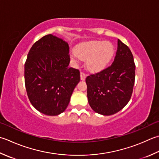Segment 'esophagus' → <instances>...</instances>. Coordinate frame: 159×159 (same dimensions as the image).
Returning a JSON list of instances; mask_svg holds the SVG:
<instances>
[{"label":"esophagus","mask_w":159,"mask_h":159,"mask_svg":"<svg viewBox=\"0 0 159 159\" xmlns=\"http://www.w3.org/2000/svg\"><path fill=\"white\" fill-rule=\"evenodd\" d=\"M85 78H86V74L85 72H83V71H81V72H80V79L82 80H84L85 79Z\"/></svg>","instance_id":"obj_1"}]
</instances>
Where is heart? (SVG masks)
I'll list each match as a JSON object with an SVG mask.
<instances>
[{"label":"heart","mask_w":159,"mask_h":159,"mask_svg":"<svg viewBox=\"0 0 159 159\" xmlns=\"http://www.w3.org/2000/svg\"><path fill=\"white\" fill-rule=\"evenodd\" d=\"M114 46L110 43L92 41L84 43L71 54V58L76 61L88 59L87 66L92 71H100L106 66L114 54Z\"/></svg>","instance_id":"obj_1"}]
</instances>
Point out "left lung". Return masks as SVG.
Instances as JSON below:
<instances>
[{"mask_svg":"<svg viewBox=\"0 0 159 159\" xmlns=\"http://www.w3.org/2000/svg\"><path fill=\"white\" fill-rule=\"evenodd\" d=\"M135 67L129 48L118 39L113 63L85 79L89 104L95 112L110 116L125 106L133 92Z\"/></svg>","mask_w":159,"mask_h":159,"instance_id":"8db88e82","label":"left lung"}]
</instances>
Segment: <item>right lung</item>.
<instances>
[{"mask_svg": "<svg viewBox=\"0 0 159 159\" xmlns=\"http://www.w3.org/2000/svg\"><path fill=\"white\" fill-rule=\"evenodd\" d=\"M70 47L65 40L48 34L31 48L25 63V84L29 100L40 112L61 114L69 104L80 81V71L69 67Z\"/></svg>", "mask_w": 159, "mask_h": 159, "instance_id": "right-lung-1", "label": "right lung"}]
</instances>
